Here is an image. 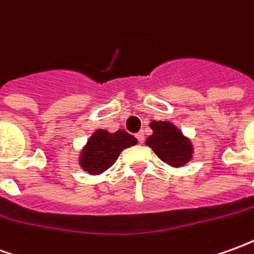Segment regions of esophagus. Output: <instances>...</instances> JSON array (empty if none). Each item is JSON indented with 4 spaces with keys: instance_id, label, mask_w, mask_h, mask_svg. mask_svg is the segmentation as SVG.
Segmentation results:
<instances>
[{
    "instance_id": "34e87169",
    "label": "esophagus",
    "mask_w": 254,
    "mask_h": 254,
    "mask_svg": "<svg viewBox=\"0 0 254 254\" xmlns=\"http://www.w3.org/2000/svg\"><path fill=\"white\" fill-rule=\"evenodd\" d=\"M136 137H137L138 143H143V141H144V133L143 132H138L137 134H136Z\"/></svg>"
}]
</instances>
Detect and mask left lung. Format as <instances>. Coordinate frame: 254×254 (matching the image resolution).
Segmentation results:
<instances>
[{
  "label": "left lung",
  "instance_id": "obj_1",
  "mask_svg": "<svg viewBox=\"0 0 254 254\" xmlns=\"http://www.w3.org/2000/svg\"><path fill=\"white\" fill-rule=\"evenodd\" d=\"M152 134L145 140V145L154 151L163 163L174 169L187 166L194 155V145L182 130L170 121H151Z\"/></svg>",
  "mask_w": 254,
  "mask_h": 254
}]
</instances>
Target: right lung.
Instances as JSON below:
<instances>
[{"label":"right lung","mask_w":254,"mask_h":254,"mask_svg":"<svg viewBox=\"0 0 254 254\" xmlns=\"http://www.w3.org/2000/svg\"><path fill=\"white\" fill-rule=\"evenodd\" d=\"M136 144L137 138L122 129L113 133L96 129L78 152V166L89 176H99L116 163L124 149Z\"/></svg>","instance_id":"add662e5"}]
</instances>
